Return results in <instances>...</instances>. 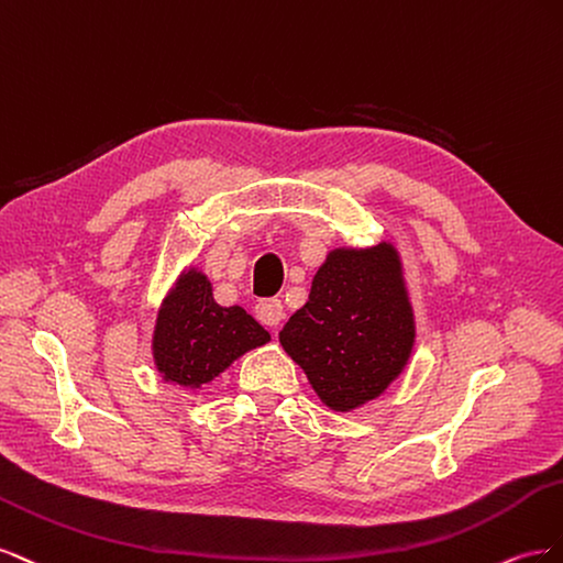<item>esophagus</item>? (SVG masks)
I'll list each match as a JSON object with an SVG mask.
<instances>
[{"label":"esophagus","mask_w":563,"mask_h":563,"mask_svg":"<svg viewBox=\"0 0 563 563\" xmlns=\"http://www.w3.org/2000/svg\"><path fill=\"white\" fill-rule=\"evenodd\" d=\"M254 313H256V320H260L262 325H268V328L280 325V320L285 318V309H283L280 299H262L254 307Z\"/></svg>","instance_id":"obj_1"}]
</instances>
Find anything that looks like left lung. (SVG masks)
I'll return each instance as SVG.
<instances>
[{
	"mask_svg": "<svg viewBox=\"0 0 563 563\" xmlns=\"http://www.w3.org/2000/svg\"><path fill=\"white\" fill-rule=\"evenodd\" d=\"M415 342L412 307L394 245L332 250L309 301L280 330V344L332 410L377 398L404 371Z\"/></svg>",
	"mask_w": 563,
	"mask_h": 563,
	"instance_id": "left-lung-1",
	"label": "left lung"
}]
</instances>
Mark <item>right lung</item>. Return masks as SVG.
Segmentation results:
<instances>
[{
    "label": "right lung",
    "instance_id": "obj_1",
    "mask_svg": "<svg viewBox=\"0 0 563 563\" xmlns=\"http://www.w3.org/2000/svg\"><path fill=\"white\" fill-rule=\"evenodd\" d=\"M268 340L271 334L245 309L219 307L205 273L190 268L157 313L153 358L167 382L200 389Z\"/></svg>",
    "mask_w": 563,
    "mask_h": 563
}]
</instances>
